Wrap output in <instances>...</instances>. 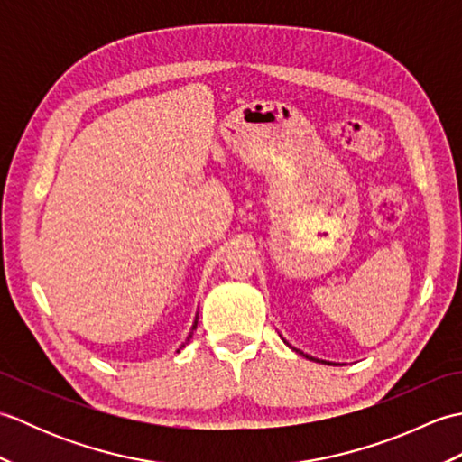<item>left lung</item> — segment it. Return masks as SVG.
<instances>
[{
	"label": "left lung",
	"mask_w": 462,
	"mask_h": 462,
	"mask_svg": "<svg viewBox=\"0 0 462 462\" xmlns=\"http://www.w3.org/2000/svg\"><path fill=\"white\" fill-rule=\"evenodd\" d=\"M298 351V349H296ZM298 353H301V351H298ZM301 356H303V353H301ZM308 359H311V361H316V359H313V357H310V356H306ZM328 365H331V363H328Z\"/></svg>",
	"instance_id": "obj_1"
}]
</instances>
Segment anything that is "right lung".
<instances>
[{
    "mask_svg": "<svg viewBox=\"0 0 462 462\" xmlns=\"http://www.w3.org/2000/svg\"><path fill=\"white\" fill-rule=\"evenodd\" d=\"M194 328H196V326H194ZM182 347H184V346H182Z\"/></svg>",
    "mask_w": 462,
    "mask_h": 462,
    "instance_id": "obj_1",
    "label": "right lung"
}]
</instances>
